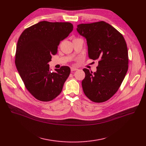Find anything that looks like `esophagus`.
I'll return each instance as SVG.
<instances>
[{
	"label": "esophagus",
	"mask_w": 146,
	"mask_h": 146,
	"mask_svg": "<svg viewBox=\"0 0 146 146\" xmlns=\"http://www.w3.org/2000/svg\"><path fill=\"white\" fill-rule=\"evenodd\" d=\"M77 68H74V67H71V71H77Z\"/></svg>",
	"instance_id": "esophagus-1"
}]
</instances>
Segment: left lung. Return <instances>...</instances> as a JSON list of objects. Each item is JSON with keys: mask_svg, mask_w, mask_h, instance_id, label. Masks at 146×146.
Listing matches in <instances>:
<instances>
[{"mask_svg": "<svg viewBox=\"0 0 146 146\" xmlns=\"http://www.w3.org/2000/svg\"><path fill=\"white\" fill-rule=\"evenodd\" d=\"M77 30L86 38L88 58L99 60L96 72L83 69V92L94 102H106L117 92L127 72L126 41L122 34L105 21L81 24Z\"/></svg>", "mask_w": 146, "mask_h": 146, "instance_id": "8db88e82", "label": "left lung"}]
</instances>
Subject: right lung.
<instances>
[{
    "instance_id": "right-lung-1",
    "label": "right lung",
    "mask_w": 146,
    "mask_h": 146,
    "mask_svg": "<svg viewBox=\"0 0 146 146\" xmlns=\"http://www.w3.org/2000/svg\"><path fill=\"white\" fill-rule=\"evenodd\" d=\"M73 30L70 23L39 22L26 29L18 39L15 63L24 85L36 99L49 102L61 93L70 74L67 66L50 71L48 62L58 46Z\"/></svg>"
}]
</instances>
